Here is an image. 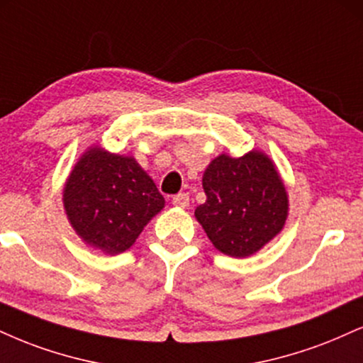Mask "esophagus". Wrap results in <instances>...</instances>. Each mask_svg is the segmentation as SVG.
Returning <instances> with one entry per match:
<instances>
[{"mask_svg":"<svg viewBox=\"0 0 363 363\" xmlns=\"http://www.w3.org/2000/svg\"><path fill=\"white\" fill-rule=\"evenodd\" d=\"M172 204L177 208H187L189 206V196L186 193H179L172 198Z\"/></svg>","mask_w":363,"mask_h":363,"instance_id":"obj_1","label":"esophagus"}]
</instances>
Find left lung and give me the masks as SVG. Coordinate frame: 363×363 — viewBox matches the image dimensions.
Segmentation results:
<instances>
[{"instance_id":"left-lung-1","label":"left lung","mask_w":363,"mask_h":363,"mask_svg":"<svg viewBox=\"0 0 363 363\" xmlns=\"http://www.w3.org/2000/svg\"><path fill=\"white\" fill-rule=\"evenodd\" d=\"M206 203L194 216L225 255L243 259L281 233L289 211L286 187L264 152L218 155L203 174Z\"/></svg>"}]
</instances>
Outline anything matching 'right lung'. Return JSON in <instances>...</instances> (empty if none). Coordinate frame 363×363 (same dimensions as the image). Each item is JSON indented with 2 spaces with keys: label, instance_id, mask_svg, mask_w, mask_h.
<instances>
[{
  "label": "right lung",
  "instance_id": "add662e5",
  "mask_svg": "<svg viewBox=\"0 0 363 363\" xmlns=\"http://www.w3.org/2000/svg\"><path fill=\"white\" fill-rule=\"evenodd\" d=\"M62 201L76 233L87 245L110 255L128 250L165 204L133 157L99 147L87 148L74 165Z\"/></svg>",
  "mask_w": 363,
  "mask_h": 363
}]
</instances>
